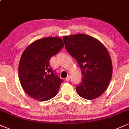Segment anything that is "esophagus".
Wrapping results in <instances>:
<instances>
[{
    "instance_id": "obj_1",
    "label": "esophagus",
    "mask_w": 129,
    "mask_h": 129,
    "mask_svg": "<svg viewBox=\"0 0 129 129\" xmlns=\"http://www.w3.org/2000/svg\"><path fill=\"white\" fill-rule=\"evenodd\" d=\"M70 79H71V75H68V77L65 79V80H66V81H68L70 80Z\"/></svg>"
}]
</instances>
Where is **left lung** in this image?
Masks as SVG:
<instances>
[{
  "instance_id": "obj_1",
  "label": "left lung",
  "mask_w": 129,
  "mask_h": 129,
  "mask_svg": "<svg viewBox=\"0 0 129 129\" xmlns=\"http://www.w3.org/2000/svg\"><path fill=\"white\" fill-rule=\"evenodd\" d=\"M66 50L75 58L81 69L82 79L76 88L79 96L88 100L104 93L112 75L108 51L96 38L79 33L63 38Z\"/></svg>"
}]
</instances>
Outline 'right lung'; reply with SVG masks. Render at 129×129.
I'll return each instance as SVG.
<instances>
[{
	"mask_svg": "<svg viewBox=\"0 0 129 129\" xmlns=\"http://www.w3.org/2000/svg\"><path fill=\"white\" fill-rule=\"evenodd\" d=\"M63 46L61 38L47 37L34 41L24 51L19 63V79L30 98L46 101L57 95L63 80L54 74L50 60Z\"/></svg>",
	"mask_w": 129,
	"mask_h": 129,
	"instance_id": "add662e5",
	"label": "right lung"
}]
</instances>
